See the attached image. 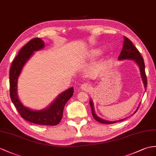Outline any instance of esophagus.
<instances>
[{"mask_svg":"<svg viewBox=\"0 0 156 156\" xmlns=\"http://www.w3.org/2000/svg\"><path fill=\"white\" fill-rule=\"evenodd\" d=\"M81 89L83 90H87L90 88V85L88 83H84V84L81 85Z\"/></svg>","mask_w":156,"mask_h":156,"instance_id":"1","label":"esophagus"}]
</instances>
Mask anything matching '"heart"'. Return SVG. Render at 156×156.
I'll return each instance as SVG.
<instances>
[{
	"instance_id": "obj_1",
	"label": "heart",
	"mask_w": 156,
	"mask_h": 156,
	"mask_svg": "<svg viewBox=\"0 0 156 156\" xmlns=\"http://www.w3.org/2000/svg\"><path fill=\"white\" fill-rule=\"evenodd\" d=\"M102 53V49L99 48H93L90 49L87 53V55L90 58H97L99 57Z\"/></svg>"
}]
</instances>
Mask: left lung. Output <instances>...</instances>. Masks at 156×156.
I'll return each instance as SVG.
<instances>
[{
	"mask_svg": "<svg viewBox=\"0 0 156 156\" xmlns=\"http://www.w3.org/2000/svg\"><path fill=\"white\" fill-rule=\"evenodd\" d=\"M119 60H125V59H130V60H134V62L137 64L139 67L140 71V75H141L142 80L143 82V84L144 86V89L145 90H146V87H147V78L145 73V65H144V59L142 55H140L139 51L137 49L134 44H132V41L129 40L128 37L124 36V42H123V47L121 51L119 57ZM139 105V106H140ZM90 105L91 108V112H92V115L94 117V119H95L98 122H101L102 124H114L117 122H120V121L124 120V119H121L119 120H115V121H108L106 120L105 119H102L99 116H98L96 113L95 111H94V105L92 100H90ZM139 107L136 109V111L134 112L136 113V111H138Z\"/></svg>",
	"mask_w": 156,
	"mask_h": 156,
	"instance_id": "1",
	"label": "left lung"
}]
</instances>
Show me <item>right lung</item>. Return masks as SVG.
Instances as JSON below:
<instances>
[{
  "label": "right lung",
  "mask_w": 156,
  "mask_h": 156,
  "mask_svg": "<svg viewBox=\"0 0 156 156\" xmlns=\"http://www.w3.org/2000/svg\"><path fill=\"white\" fill-rule=\"evenodd\" d=\"M44 45L43 40L36 37L30 40L19 51L10 69V95L18 112L26 120L40 125L55 126L62 119L63 108L67 102L73 96V87L60 93L48 107L40 111L32 110L24 106L19 100L17 93L18 79L24 65L33 55L34 51L43 49Z\"/></svg>",
  "instance_id": "right-lung-1"
}]
</instances>
